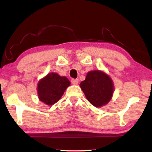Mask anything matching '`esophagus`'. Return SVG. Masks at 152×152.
<instances>
[{
    "label": "esophagus",
    "mask_w": 152,
    "mask_h": 152,
    "mask_svg": "<svg viewBox=\"0 0 152 152\" xmlns=\"http://www.w3.org/2000/svg\"><path fill=\"white\" fill-rule=\"evenodd\" d=\"M78 82H79V80L78 79H72L71 80V82L72 84H74V85H76V84H78Z\"/></svg>",
    "instance_id": "34e87169"
}]
</instances>
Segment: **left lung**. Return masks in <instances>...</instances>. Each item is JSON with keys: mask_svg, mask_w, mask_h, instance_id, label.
Returning a JSON list of instances; mask_svg holds the SVG:
<instances>
[{"mask_svg": "<svg viewBox=\"0 0 152 152\" xmlns=\"http://www.w3.org/2000/svg\"><path fill=\"white\" fill-rule=\"evenodd\" d=\"M80 86L87 100L96 107L107 104L111 99L114 90L112 80L99 70L89 72L85 80Z\"/></svg>", "mask_w": 152, "mask_h": 152, "instance_id": "left-lung-1", "label": "left lung"}]
</instances>
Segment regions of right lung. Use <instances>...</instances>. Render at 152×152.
Returning a JSON list of instances; mask_svg holds the SVG:
<instances>
[{"instance_id":"obj_1","label":"right lung","mask_w":152,"mask_h":152,"mask_svg":"<svg viewBox=\"0 0 152 152\" xmlns=\"http://www.w3.org/2000/svg\"><path fill=\"white\" fill-rule=\"evenodd\" d=\"M70 82L65 76L56 73H50L38 83L37 92L39 99L48 105L57 102L62 96Z\"/></svg>"}]
</instances>
